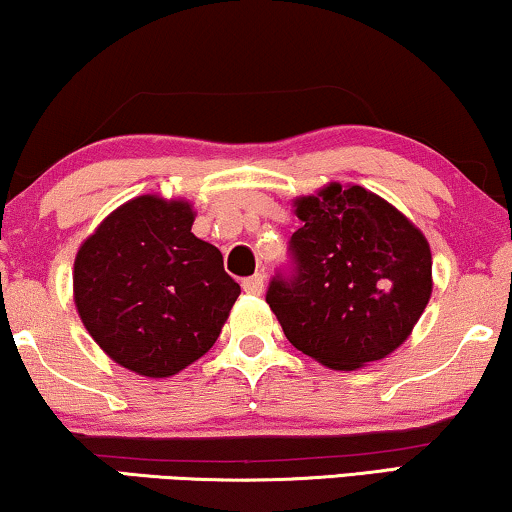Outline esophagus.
<instances>
[{
	"label": "esophagus",
	"mask_w": 512,
	"mask_h": 512,
	"mask_svg": "<svg viewBox=\"0 0 512 512\" xmlns=\"http://www.w3.org/2000/svg\"><path fill=\"white\" fill-rule=\"evenodd\" d=\"M263 286H265V275H261V272H256V275H251L242 282V289L251 293V296H261Z\"/></svg>",
	"instance_id": "34e87169"
}]
</instances>
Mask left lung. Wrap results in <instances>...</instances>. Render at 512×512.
I'll list each match as a JSON object with an SVG mask.
<instances>
[{
	"instance_id": "1",
	"label": "left lung",
	"mask_w": 512,
	"mask_h": 512,
	"mask_svg": "<svg viewBox=\"0 0 512 512\" xmlns=\"http://www.w3.org/2000/svg\"><path fill=\"white\" fill-rule=\"evenodd\" d=\"M303 221L289 270L270 279V310L300 352L335 370L380 361L403 345L431 298L426 237L361 186L296 200Z\"/></svg>"
}]
</instances>
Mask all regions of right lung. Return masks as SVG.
<instances>
[{
	"instance_id": "add662e5",
	"label": "right lung",
	"mask_w": 512,
	"mask_h": 512,
	"mask_svg": "<svg viewBox=\"0 0 512 512\" xmlns=\"http://www.w3.org/2000/svg\"><path fill=\"white\" fill-rule=\"evenodd\" d=\"M184 200L139 195L111 212L74 261V303L123 368L170 377L209 352L240 296Z\"/></svg>"
}]
</instances>
